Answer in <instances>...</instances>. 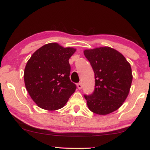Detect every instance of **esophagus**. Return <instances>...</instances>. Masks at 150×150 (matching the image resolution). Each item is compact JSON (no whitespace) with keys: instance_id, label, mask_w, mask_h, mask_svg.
<instances>
[{"instance_id":"1","label":"esophagus","mask_w":150,"mask_h":150,"mask_svg":"<svg viewBox=\"0 0 150 150\" xmlns=\"http://www.w3.org/2000/svg\"><path fill=\"white\" fill-rule=\"evenodd\" d=\"M77 88H78L79 90H81V88H82V84H81V83H77Z\"/></svg>"}]
</instances>
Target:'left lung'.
<instances>
[{
    "instance_id": "1",
    "label": "left lung",
    "mask_w": 150,
    "mask_h": 150,
    "mask_svg": "<svg viewBox=\"0 0 150 150\" xmlns=\"http://www.w3.org/2000/svg\"><path fill=\"white\" fill-rule=\"evenodd\" d=\"M95 73V90L84 95L89 110L105 115L119 108L128 95L132 81L131 66L125 57L110 47L83 51Z\"/></svg>"
}]
</instances>
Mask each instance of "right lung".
Masks as SVG:
<instances>
[{
  "label": "right lung",
  "instance_id": "add662e5",
  "mask_svg": "<svg viewBox=\"0 0 150 150\" xmlns=\"http://www.w3.org/2000/svg\"><path fill=\"white\" fill-rule=\"evenodd\" d=\"M76 49L57 43L42 46L26 64L24 79L26 89L38 106L56 110L64 106L76 89L69 75V59Z\"/></svg>",
  "mask_w": 150,
  "mask_h": 150
}]
</instances>
